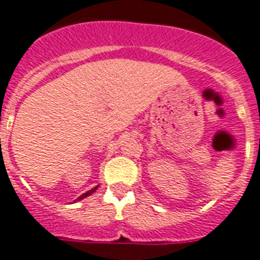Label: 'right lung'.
<instances>
[{
	"label": "right lung",
	"mask_w": 260,
	"mask_h": 260,
	"mask_svg": "<svg viewBox=\"0 0 260 260\" xmlns=\"http://www.w3.org/2000/svg\"><path fill=\"white\" fill-rule=\"evenodd\" d=\"M98 188H99V185L94 186V188H92V189H90V190H87L86 193H83L82 196H79L78 199H76V200L74 201V203H76V201H80V200H83V199H86V197L91 196V194H92V193H95V192H96V189H98Z\"/></svg>",
	"instance_id": "right-lung-1"
}]
</instances>
